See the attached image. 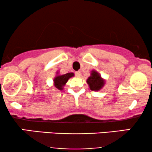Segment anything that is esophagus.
I'll list each match as a JSON object with an SVG mask.
<instances>
[{
	"label": "esophagus",
	"instance_id": "esophagus-1",
	"mask_svg": "<svg viewBox=\"0 0 152 152\" xmlns=\"http://www.w3.org/2000/svg\"><path fill=\"white\" fill-rule=\"evenodd\" d=\"M75 76L76 77H80L81 76V72L80 71H76V72H75Z\"/></svg>",
	"mask_w": 152,
	"mask_h": 152
}]
</instances>
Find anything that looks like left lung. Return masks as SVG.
I'll return each mask as SVG.
<instances>
[{
    "label": "left lung",
    "instance_id": "1",
    "mask_svg": "<svg viewBox=\"0 0 152 152\" xmlns=\"http://www.w3.org/2000/svg\"><path fill=\"white\" fill-rule=\"evenodd\" d=\"M87 83L89 88L92 91H99L104 86V80L101 77L98 72L96 71H92L91 76L87 79Z\"/></svg>",
    "mask_w": 152,
    "mask_h": 152
}]
</instances>
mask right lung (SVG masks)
<instances>
[{
	"mask_svg": "<svg viewBox=\"0 0 152 152\" xmlns=\"http://www.w3.org/2000/svg\"><path fill=\"white\" fill-rule=\"evenodd\" d=\"M74 76V73H67V74L61 75V76H57L56 77L54 78V86L56 88H58V90L61 91L63 89V87L66 84V82L71 77Z\"/></svg>",
	"mask_w": 152,
	"mask_h": 152,
	"instance_id": "1",
	"label": "right lung"
}]
</instances>
